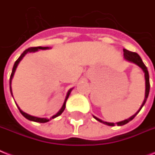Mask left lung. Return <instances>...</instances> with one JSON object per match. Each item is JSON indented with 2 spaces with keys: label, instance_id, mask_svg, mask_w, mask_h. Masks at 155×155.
<instances>
[{
  "label": "left lung",
  "instance_id": "left-lung-1",
  "mask_svg": "<svg viewBox=\"0 0 155 155\" xmlns=\"http://www.w3.org/2000/svg\"><path fill=\"white\" fill-rule=\"evenodd\" d=\"M123 56H124V59H125L128 62H130V63H133L134 64H136L137 66H139L142 70L144 72V76H145V84H146V90H145V98H144V100H143V104L141 105L140 108L139 109V110L137 111L136 113L134 114H133L132 116H130L129 119H127L125 120H123L121 122H118V123H108V122H105V121H103L101 120L100 119L97 118V117H95L93 115V117L95 118L97 121L100 122V123H104L105 125H107V126H111V127H114L115 124H117L118 126H123V125H125L127 124V123H129L130 121H131L132 119H134V117L136 116L138 113L140 111V110L142 109L143 106H144V104H146V102H147V99L148 98V95H149V92H150V79H149V73H148V70H147V68L145 66V64H143V60L141 59L140 56L136 53V52H132V51H128L127 49H123Z\"/></svg>",
  "mask_w": 155,
  "mask_h": 155
}]
</instances>
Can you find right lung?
Returning <instances> with one entry per match:
<instances>
[{
  "label": "right lung",
  "instance_id": "right-lung-1",
  "mask_svg": "<svg viewBox=\"0 0 155 155\" xmlns=\"http://www.w3.org/2000/svg\"><path fill=\"white\" fill-rule=\"evenodd\" d=\"M51 48L49 47H35V48H29L26 49L25 51H24L23 53L21 54V56L17 59V60H16V62H15L14 65H13V68H12V74H11V75H10V80H9V87H10V92H11V95H12V87H11V84H12V78H13V75H14V73L15 71H16V68H17V66H18L19 63L21 62V60L23 59L24 56L26 55L27 53H30V52H35V51H37L38 50H46V49H49ZM72 89L73 88H71L69 89L68 91V93H67V95H66V98H65L64 99V104H63L62 107L60 108V110L58 111L57 113H56V114H54L53 116L51 117L50 119H47V118H39V117H36V116H32V115H30V114H27V113L24 112L23 110H21V108L19 107V106L16 104V106H17V107H18L19 110H20V112L21 113V114L23 115L25 118H26L27 119H28V120H30V121H33V122H36V123H47V122L50 121L51 119H55V118H56V117H58L59 115H60V114H62L63 111L64 110L65 107H66V102H67V99H68L69 95H70V93H71V91H72ZM12 97H13V95H12Z\"/></svg>",
  "mask_w": 155,
  "mask_h": 155
}]
</instances>
